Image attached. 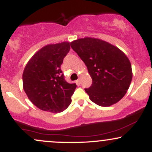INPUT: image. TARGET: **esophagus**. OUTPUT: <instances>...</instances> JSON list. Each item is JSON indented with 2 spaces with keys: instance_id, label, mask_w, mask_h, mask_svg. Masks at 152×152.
I'll return each instance as SVG.
<instances>
[{
  "instance_id": "34e87169",
  "label": "esophagus",
  "mask_w": 152,
  "mask_h": 152,
  "mask_svg": "<svg viewBox=\"0 0 152 152\" xmlns=\"http://www.w3.org/2000/svg\"><path fill=\"white\" fill-rule=\"evenodd\" d=\"M81 78H79L77 80V81H76V83H77L78 84H80V83H81Z\"/></svg>"
}]
</instances>
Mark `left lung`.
Here are the masks:
<instances>
[{"instance_id":"left-lung-1","label":"left lung","mask_w":152,"mask_h":152,"mask_svg":"<svg viewBox=\"0 0 152 152\" xmlns=\"http://www.w3.org/2000/svg\"><path fill=\"white\" fill-rule=\"evenodd\" d=\"M72 49L84 62L92 84L85 91L91 101L109 106L124 96L132 79L131 63L117 47L98 38H84L71 43Z\"/></svg>"}]
</instances>
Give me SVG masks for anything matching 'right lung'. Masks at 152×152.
Here are the masks:
<instances>
[{"label": "right lung", "instance_id": "add662e5", "mask_svg": "<svg viewBox=\"0 0 152 152\" xmlns=\"http://www.w3.org/2000/svg\"><path fill=\"white\" fill-rule=\"evenodd\" d=\"M69 50V42L47 45L26 64L23 74V89L38 109L59 113L70 105L76 85L68 83L61 69Z\"/></svg>", "mask_w": 152, "mask_h": 152}]
</instances>
